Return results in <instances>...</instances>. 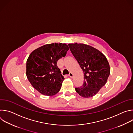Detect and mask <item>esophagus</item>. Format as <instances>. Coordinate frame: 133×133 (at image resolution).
Returning <instances> with one entry per match:
<instances>
[{
	"instance_id": "esophagus-1",
	"label": "esophagus",
	"mask_w": 133,
	"mask_h": 133,
	"mask_svg": "<svg viewBox=\"0 0 133 133\" xmlns=\"http://www.w3.org/2000/svg\"><path fill=\"white\" fill-rule=\"evenodd\" d=\"M69 76L70 77V78H72L73 76H74V74L72 73V72H70L69 74Z\"/></svg>"
}]
</instances>
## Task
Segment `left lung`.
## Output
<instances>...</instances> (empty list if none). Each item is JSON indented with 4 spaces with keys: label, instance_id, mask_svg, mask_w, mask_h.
Returning <instances> with one entry per match:
<instances>
[{
    "label": "left lung",
    "instance_id": "8db88e82",
    "mask_svg": "<svg viewBox=\"0 0 133 133\" xmlns=\"http://www.w3.org/2000/svg\"><path fill=\"white\" fill-rule=\"evenodd\" d=\"M68 46L84 74L82 86L75 90L83 97H91L106 84L110 72L109 64L101 51L90 45L74 43Z\"/></svg>",
    "mask_w": 133,
    "mask_h": 133
}]
</instances>
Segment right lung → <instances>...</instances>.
<instances>
[{
	"mask_svg": "<svg viewBox=\"0 0 133 133\" xmlns=\"http://www.w3.org/2000/svg\"><path fill=\"white\" fill-rule=\"evenodd\" d=\"M68 45L52 43L35 49L26 62V76L32 87L44 95L51 96L58 93L64 78L57 62L65 57Z\"/></svg>",
	"mask_w": 133,
	"mask_h": 133,
	"instance_id": "right-lung-1",
	"label": "right lung"
}]
</instances>
